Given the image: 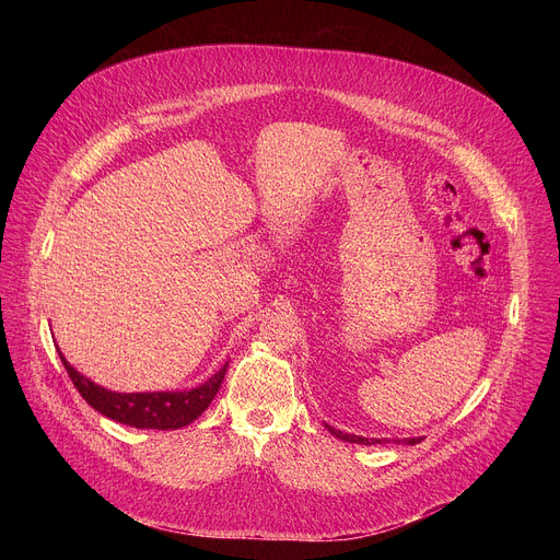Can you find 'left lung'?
Returning <instances> with one entry per match:
<instances>
[{
	"label": "left lung",
	"instance_id": "obj_1",
	"mask_svg": "<svg viewBox=\"0 0 560 560\" xmlns=\"http://www.w3.org/2000/svg\"><path fill=\"white\" fill-rule=\"evenodd\" d=\"M330 430V434H335L337 439L341 441H348V443H359V445H374V443H385V441H378V439H365V436H354V434H346L341 430H335L332 425H326ZM423 439H404L406 445H415V443H421ZM394 443H401V441H394Z\"/></svg>",
	"mask_w": 560,
	"mask_h": 560
}]
</instances>
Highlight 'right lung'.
I'll return each mask as SVG.
<instances>
[{
    "instance_id": "obj_1",
    "label": "right lung",
    "mask_w": 560,
    "mask_h": 560,
    "mask_svg": "<svg viewBox=\"0 0 560 560\" xmlns=\"http://www.w3.org/2000/svg\"><path fill=\"white\" fill-rule=\"evenodd\" d=\"M61 363L72 385L86 398V404L91 408H95L100 415L113 421H119L132 428H143V430H177L192 423L210 406L214 394L221 387V381L228 368L225 363L214 376H210L203 385L190 392L121 394V392H110L95 385L93 381L79 374L63 357H61Z\"/></svg>"
}]
</instances>
